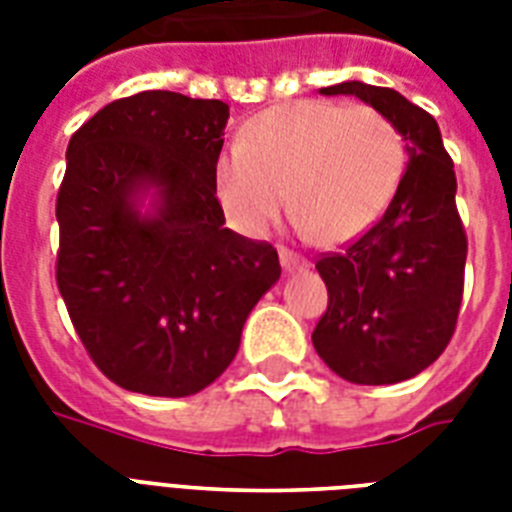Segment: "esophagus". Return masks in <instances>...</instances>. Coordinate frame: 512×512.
Returning <instances> with one entry per match:
<instances>
[{"mask_svg":"<svg viewBox=\"0 0 512 512\" xmlns=\"http://www.w3.org/2000/svg\"><path fill=\"white\" fill-rule=\"evenodd\" d=\"M279 257H281V268H284V271H287V273L305 271V268L311 265V263H308V260H305V257H300V255H297V252H289V249H281Z\"/></svg>","mask_w":512,"mask_h":512,"instance_id":"34e87169","label":"esophagus"}]
</instances>
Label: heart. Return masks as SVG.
<instances>
[{"mask_svg":"<svg viewBox=\"0 0 512 512\" xmlns=\"http://www.w3.org/2000/svg\"><path fill=\"white\" fill-rule=\"evenodd\" d=\"M404 170V138L377 108L297 100L257 114L220 151L215 193L233 228L263 236L289 191L300 231L340 247L377 225Z\"/></svg>","mask_w":512,"mask_h":512,"instance_id":"1","label":"heart"}]
</instances>
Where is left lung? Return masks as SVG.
I'll use <instances>...</instances> for the list:
<instances>
[{"label": "left lung", "instance_id": "8db88e82", "mask_svg": "<svg viewBox=\"0 0 512 512\" xmlns=\"http://www.w3.org/2000/svg\"><path fill=\"white\" fill-rule=\"evenodd\" d=\"M321 95H356L406 140L409 164L385 215L345 252L316 263L329 292L313 329L316 353L342 380L393 385L428 369L457 327L468 236L454 201V162L436 119L401 92L342 82Z\"/></svg>", "mask_w": 512, "mask_h": 512}]
</instances>
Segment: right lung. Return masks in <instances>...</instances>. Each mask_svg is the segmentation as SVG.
<instances>
[{"mask_svg":"<svg viewBox=\"0 0 512 512\" xmlns=\"http://www.w3.org/2000/svg\"><path fill=\"white\" fill-rule=\"evenodd\" d=\"M225 122L223 100L148 90L100 108L68 143L55 279L95 366L132 393L183 398L215 382L281 276L268 241L223 228Z\"/></svg>","mask_w":512,"mask_h":512,"instance_id":"right-lung-1","label":"right lung"}]
</instances>
